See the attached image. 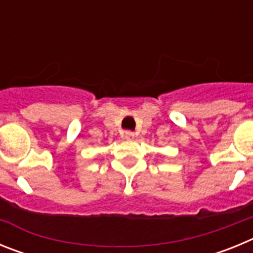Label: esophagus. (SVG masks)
<instances>
[{"label":"esophagus","instance_id":"obj_1","mask_svg":"<svg viewBox=\"0 0 253 253\" xmlns=\"http://www.w3.org/2000/svg\"><path fill=\"white\" fill-rule=\"evenodd\" d=\"M134 137H135V134H134L133 131H130V130L125 131V139L126 140H133Z\"/></svg>","mask_w":253,"mask_h":253}]
</instances>
